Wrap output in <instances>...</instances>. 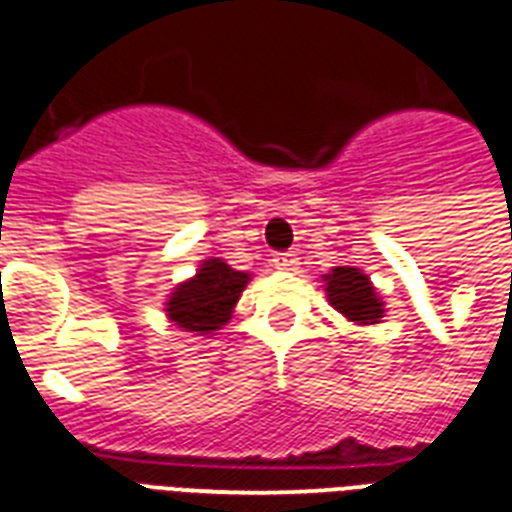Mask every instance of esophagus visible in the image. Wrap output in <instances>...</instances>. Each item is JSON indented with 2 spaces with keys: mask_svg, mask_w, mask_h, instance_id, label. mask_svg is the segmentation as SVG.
I'll return each instance as SVG.
<instances>
[{
  "mask_svg": "<svg viewBox=\"0 0 512 512\" xmlns=\"http://www.w3.org/2000/svg\"><path fill=\"white\" fill-rule=\"evenodd\" d=\"M273 265H276L279 271H295V268H298V255H292V252H279V255H273Z\"/></svg>",
  "mask_w": 512,
  "mask_h": 512,
  "instance_id": "34e87169",
  "label": "esophagus"
}]
</instances>
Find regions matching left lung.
Wrapping results in <instances>:
<instances>
[{
    "label": "left lung",
    "instance_id": "left-lung-1",
    "mask_svg": "<svg viewBox=\"0 0 512 512\" xmlns=\"http://www.w3.org/2000/svg\"><path fill=\"white\" fill-rule=\"evenodd\" d=\"M325 292L330 306L357 325H376L384 317V303L376 287L360 268L338 265L325 276Z\"/></svg>",
    "mask_w": 512,
    "mask_h": 512
}]
</instances>
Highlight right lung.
I'll use <instances>...</instances> for the list:
<instances>
[{
    "label": "right lung",
    "mask_w": 512,
    "mask_h": 512,
    "mask_svg": "<svg viewBox=\"0 0 512 512\" xmlns=\"http://www.w3.org/2000/svg\"><path fill=\"white\" fill-rule=\"evenodd\" d=\"M247 284L249 273L230 268L220 257H209L193 279L174 287L166 303V317L185 333H214L228 322Z\"/></svg>",
    "instance_id": "right-lung-1"
}]
</instances>
